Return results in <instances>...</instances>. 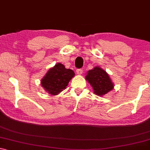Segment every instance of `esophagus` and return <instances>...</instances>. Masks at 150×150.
I'll return each mask as SVG.
<instances>
[{"label":"esophagus","instance_id":"obj_1","mask_svg":"<svg viewBox=\"0 0 150 150\" xmlns=\"http://www.w3.org/2000/svg\"><path fill=\"white\" fill-rule=\"evenodd\" d=\"M83 71V70L82 69H76V73L78 74H79V75L82 74Z\"/></svg>","mask_w":150,"mask_h":150}]
</instances>
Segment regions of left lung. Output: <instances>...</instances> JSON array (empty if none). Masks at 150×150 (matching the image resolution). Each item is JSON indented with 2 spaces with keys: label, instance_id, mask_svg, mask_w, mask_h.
<instances>
[{
  "label": "left lung",
  "instance_id": "8db88e82",
  "mask_svg": "<svg viewBox=\"0 0 150 150\" xmlns=\"http://www.w3.org/2000/svg\"><path fill=\"white\" fill-rule=\"evenodd\" d=\"M86 79L91 85L95 94L100 97L111 91L114 88L109 75L99 67H95L87 72Z\"/></svg>",
  "mask_w": 150,
  "mask_h": 150
}]
</instances>
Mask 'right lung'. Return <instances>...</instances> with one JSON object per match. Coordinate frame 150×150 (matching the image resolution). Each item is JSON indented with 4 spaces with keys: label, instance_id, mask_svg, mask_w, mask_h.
I'll use <instances>...</instances> for the list:
<instances>
[{
    "label": "right lung",
    "instance_id": "right-lung-1",
    "mask_svg": "<svg viewBox=\"0 0 150 150\" xmlns=\"http://www.w3.org/2000/svg\"><path fill=\"white\" fill-rule=\"evenodd\" d=\"M74 75L73 70L58 63L47 71L41 80V85L48 93L56 95L65 89Z\"/></svg>",
    "mask_w": 150,
    "mask_h": 150
}]
</instances>
